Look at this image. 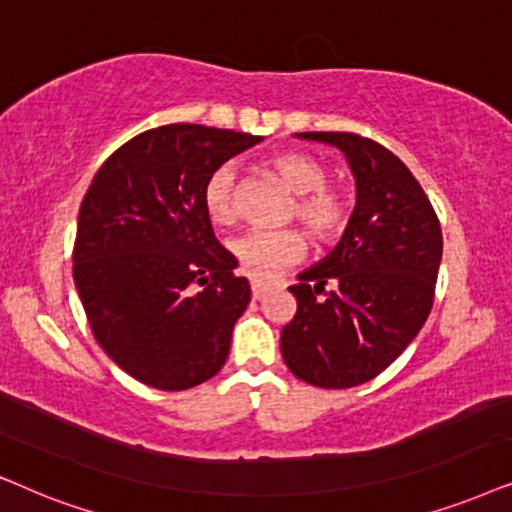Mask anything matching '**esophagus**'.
<instances>
[{
  "mask_svg": "<svg viewBox=\"0 0 512 512\" xmlns=\"http://www.w3.org/2000/svg\"><path fill=\"white\" fill-rule=\"evenodd\" d=\"M250 290H252V297L262 299L271 290V285L269 283H262V281H252L250 283Z\"/></svg>",
  "mask_w": 512,
  "mask_h": 512,
  "instance_id": "obj_1",
  "label": "esophagus"
}]
</instances>
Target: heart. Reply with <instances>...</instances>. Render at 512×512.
Here are the masks:
<instances>
[{
  "label": "heart",
  "instance_id": "obj_1",
  "mask_svg": "<svg viewBox=\"0 0 512 512\" xmlns=\"http://www.w3.org/2000/svg\"><path fill=\"white\" fill-rule=\"evenodd\" d=\"M271 163L285 185L297 194L292 217H297L316 241L325 243L342 234L351 220V203L346 194L327 187L323 163L302 152H283ZM201 203L215 227L236 222V168L231 163H222L206 177ZM229 250L248 276L274 278L302 260L306 241L297 229H250L236 236Z\"/></svg>",
  "mask_w": 512,
  "mask_h": 512
}]
</instances>
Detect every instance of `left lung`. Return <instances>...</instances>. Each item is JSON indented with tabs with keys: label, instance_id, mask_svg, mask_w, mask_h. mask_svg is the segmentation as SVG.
Wrapping results in <instances>:
<instances>
[{
	"label": "left lung",
	"instance_id": "1",
	"mask_svg": "<svg viewBox=\"0 0 512 512\" xmlns=\"http://www.w3.org/2000/svg\"><path fill=\"white\" fill-rule=\"evenodd\" d=\"M337 147L356 177V208L337 248L290 285L285 365L318 388H351L386 370L433 309L440 220L410 168L356 133H297ZM323 294V300H316Z\"/></svg>",
	"mask_w": 512,
	"mask_h": 512
}]
</instances>
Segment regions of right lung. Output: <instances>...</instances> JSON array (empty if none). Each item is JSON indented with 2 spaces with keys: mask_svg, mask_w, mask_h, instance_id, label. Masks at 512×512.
I'll return each instance as SVG.
<instances>
[{
  "mask_svg": "<svg viewBox=\"0 0 512 512\" xmlns=\"http://www.w3.org/2000/svg\"><path fill=\"white\" fill-rule=\"evenodd\" d=\"M262 138L170 124L121 145L81 201L72 274L102 351L142 384L185 391L227 363L248 278L201 203L206 177Z\"/></svg>",
  "mask_w": 512,
  "mask_h": 512,
  "instance_id": "1",
  "label": "right lung"
}]
</instances>
